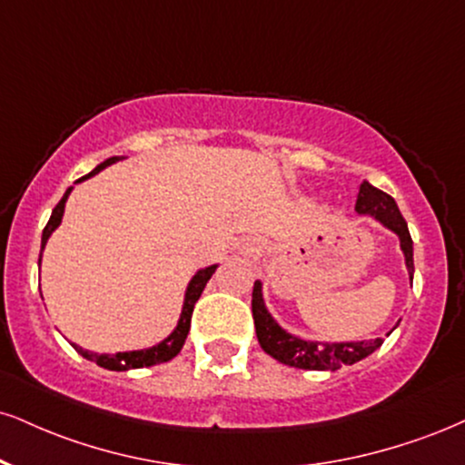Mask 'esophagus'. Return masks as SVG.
I'll return each mask as SVG.
<instances>
[{"label":"esophagus","instance_id":"obj_1","mask_svg":"<svg viewBox=\"0 0 465 465\" xmlns=\"http://www.w3.org/2000/svg\"><path fill=\"white\" fill-rule=\"evenodd\" d=\"M247 251H249V253H255L257 247H247Z\"/></svg>","mask_w":465,"mask_h":465}]
</instances>
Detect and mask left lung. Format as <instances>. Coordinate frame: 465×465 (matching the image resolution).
<instances>
[{"instance_id":"1","label":"left lung","mask_w":465,"mask_h":465,"mask_svg":"<svg viewBox=\"0 0 465 465\" xmlns=\"http://www.w3.org/2000/svg\"><path fill=\"white\" fill-rule=\"evenodd\" d=\"M355 212L360 216H372L374 221H379L383 227H388L390 232H394L399 236L401 251L405 255L407 272H410V279H413V242L396 201L390 194H385L383 190L363 182L360 186V194H357ZM251 310H253L257 342H260L262 349L271 357H275L277 361L292 368L333 372L340 371L342 366H353V363L374 353L383 344L381 338L361 340V342H318V340L296 338V335L288 333L271 316V312L266 310L264 294H262V282H255L253 286Z\"/></svg>"}]
</instances>
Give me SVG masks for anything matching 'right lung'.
<instances>
[{"label": "right lung", "instance_id": "right-lung-1", "mask_svg": "<svg viewBox=\"0 0 465 465\" xmlns=\"http://www.w3.org/2000/svg\"><path fill=\"white\" fill-rule=\"evenodd\" d=\"M123 160V155H114V158H108L105 162H102L99 166H94V169L88 173V175H84L82 179H77V182H84V179L97 175L99 171H104L105 166L114 164V162ZM75 182V183H77ZM71 188H66L64 197L58 201V205H55L54 212H52V218H49V223L45 225L43 229V238H41V255H43V249L45 244H47V240L52 233L58 229L60 223H63V216H64V203L66 199H69L71 194ZM38 266H41V257H38ZM218 268V264H212L208 268H201L197 271V275L190 279L188 288H186V294H183V305H182V314H179V321H177V327L173 329L169 338L162 340L160 344L155 346H149V349H143V351H125V353H114V355H108V353H93V351H86L82 349V346L73 344V349L77 351L82 357H86V360H91L97 363V366L105 368V371H116V372H123V371H132V368H147V366H155V363H162V361H169L175 357L179 351H182L183 342H186L188 338V331H190V318H193V310H194V303L199 301L201 292H203L205 283L210 282V277L214 275V271Z\"/></svg>", "mask_w": 465, "mask_h": 465}]
</instances>
